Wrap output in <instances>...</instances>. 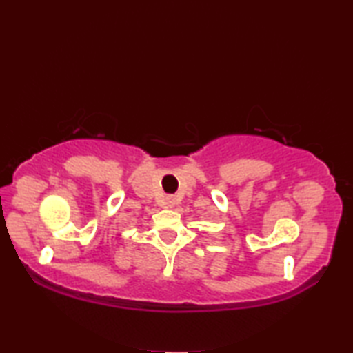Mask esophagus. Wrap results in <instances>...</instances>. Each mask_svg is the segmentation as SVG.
Returning <instances> with one entry per match:
<instances>
[{
  "instance_id": "obj_1",
  "label": "esophagus",
  "mask_w": 353,
  "mask_h": 353,
  "mask_svg": "<svg viewBox=\"0 0 353 353\" xmlns=\"http://www.w3.org/2000/svg\"><path fill=\"white\" fill-rule=\"evenodd\" d=\"M174 205H176V199L172 196H168L165 199V208H174Z\"/></svg>"
}]
</instances>
